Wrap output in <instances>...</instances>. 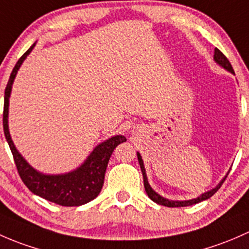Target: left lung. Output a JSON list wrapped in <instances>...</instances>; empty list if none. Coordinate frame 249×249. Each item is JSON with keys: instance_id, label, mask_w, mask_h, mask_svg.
<instances>
[{"instance_id": "obj_1", "label": "left lung", "mask_w": 249, "mask_h": 249, "mask_svg": "<svg viewBox=\"0 0 249 249\" xmlns=\"http://www.w3.org/2000/svg\"><path fill=\"white\" fill-rule=\"evenodd\" d=\"M213 60L216 61L217 63L220 66V67H223L224 69H227V71H229L230 73L235 74L234 73V69H232L231 65H230L229 60H228L227 57H225L224 53H222V51L218 50V49H214V55H213ZM138 156V160H139V164H140V168H142V176H143V186H145V191L146 193H147L148 198L151 199L152 201L157 202V204L160 205H163V206H166V207H183V206H191V205H194V204H198V202H200L202 200H206V199L211 198L212 196H213L214 193H216L217 191L220 188V186L223 184V182L225 181V178H227V176H224V178H223L222 181L219 182L218 186H216L214 188H212L211 191L206 192V193H202L200 196H198V198L196 199H191V200H184V201H174V200H169V199H165L163 198V196H160V194L156 193L155 191H153L152 188H151V186L148 184V181H147V176H146V171H145V166H143V162H142V156H140V153L138 152L137 153Z\"/></svg>"}]
</instances>
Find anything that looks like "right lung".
I'll use <instances>...</instances> for the list:
<instances>
[{"instance_id":"right-lung-1","label":"right lung","mask_w":249,"mask_h":249,"mask_svg":"<svg viewBox=\"0 0 249 249\" xmlns=\"http://www.w3.org/2000/svg\"><path fill=\"white\" fill-rule=\"evenodd\" d=\"M36 44H33L17 62L9 76L8 84L4 89V107H3V130L8 142L10 151L14 157L18 173L27 188L36 196H39L47 200L55 202L62 206H80L86 202L93 200L102 191L106 176L107 166L115 147L121 142H124V135H115L96 146L86 160L75 170L61 175H44L33 169L25 160L14 146L9 134L8 128V107L9 96L12 91L13 81L24 62L27 55L32 51Z\"/></svg>"}]
</instances>
